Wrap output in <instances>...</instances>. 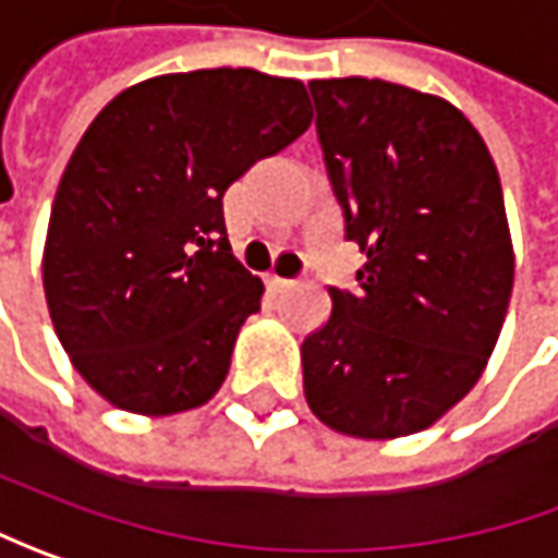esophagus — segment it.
I'll return each mask as SVG.
<instances>
[{
    "instance_id": "34e87169",
    "label": "esophagus",
    "mask_w": 558,
    "mask_h": 558,
    "mask_svg": "<svg viewBox=\"0 0 558 558\" xmlns=\"http://www.w3.org/2000/svg\"><path fill=\"white\" fill-rule=\"evenodd\" d=\"M293 283H296V280L280 278V275H271V278H268V287H271V290H287V287H293Z\"/></svg>"
}]
</instances>
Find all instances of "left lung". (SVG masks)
Wrapping results in <instances>:
<instances>
[{
	"instance_id": "8db88e82",
	"label": "left lung",
	"mask_w": 558,
	"mask_h": 558,
	"mask_svg": "<svg viewBox=\"0 0 558 558\" xmlns=\"http://www.w3.org/2000/svg\"><path fill=\"white\" fill-rule=\"evenodd\" d=\"M308 88L364 265L352 290L330 287V320L302 342L305 401L355 438L420 433L478 383L507 317L500 175L470 120L435 95L364 76Z\"/></svg>"
}]
</instances>
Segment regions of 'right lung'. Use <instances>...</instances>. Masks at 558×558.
<instances>
[{"label": "right lung", "mask_w": 558, "mask_h": 558, "mask_svg": "<svg viewBox=\"0 0 558 558\" xmlns=\"http://www.w3.org/2000/svg\"><path fill=\"white\" fill-rule=\"evenodd\" d=\"M312 123L299 80L191 70L120 92L51 203L43 283L73 367L132 413L219 392L262 280L234 259L221 197Z\"/></svg>", "instance_id": "obj_1"}]
</instances>
